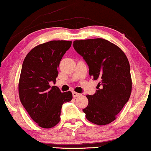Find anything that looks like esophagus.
<instances>
[{"mask_svg": "<svg viewBox=\"0 0 151 151\" xmlns=\"http://www.w3.org/2000/svg\"><path fill=\"white\" fill-rule=\"evenodd\" d=\"M80 95H81V94H79V93H78L77 92H74V91H73V92H72V95H73V97H74V98L79 96Z\"/></svg>", "mask_w": 151, "mask_h": 151, "instance_id": "34e87169", "label": "esophagus"}]
</instances>
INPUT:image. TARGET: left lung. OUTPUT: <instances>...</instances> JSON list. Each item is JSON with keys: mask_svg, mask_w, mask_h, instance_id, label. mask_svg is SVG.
<instances>
[{"mask_svg": "<svg viewBox=\"0 0 151 151\" xmlns=\"http://www.w3.org/2000/svg\"><path fill=\"white\" fill-rule=\"evenodd\" d=\"M73 47L88 65L90 76L100 80L95 94L86 95V117L99 125L111 123L130 97L128 59L118 46L102 38L75 40Z\"/></svg>", "mask_w": 151, "mask_h": 151, "instance_id": "8db88e82", "label": "left lung"}]
</instances>
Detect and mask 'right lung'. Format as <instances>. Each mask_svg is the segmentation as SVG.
Segmentation results:
<instances>
[{
	"label": "right lung",
	"instance_id": "1",
	"mask_svg": "<svg viewBox=\"0 0 151 151\" xmlns=\"http://www.w3.org/2000/svg\"><path fill=\"white\" fill-rule=\"evenodd\" d=\"M71 41L53 40L36 46L23 62L19 82L22 105L40 127L51 128L59 123L63 103L72 99L70 91L61 93L56 86L58 68Z\"/></svg>",
	"mask_w": 151,
	"mask_h": 151
}]
</instances>
